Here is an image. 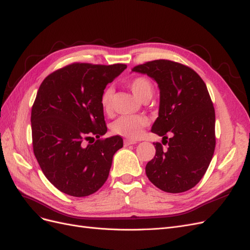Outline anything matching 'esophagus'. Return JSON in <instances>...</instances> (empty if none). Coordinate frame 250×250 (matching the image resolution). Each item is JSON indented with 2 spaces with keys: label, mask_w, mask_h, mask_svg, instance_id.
Instances as JSON below:
<instances>
[{
  "label": "esophagus",
  "mask_w": 250,
  "mask_h": 250,
  "mask_svg": "<svg viewBox=\"0 0 250 250\" xmlns=\"http://www.w3.org/2000/svg\"><path fill=\"white\" fill-rule=\"evenodd\" d=\"M135 143H137V142L130 141V140H125V141H124V146L127 147V146H130V145H134Z\"/></svg>",
  "instance_id": "esophagus-1"
}]
</instances>
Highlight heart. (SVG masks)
I'll use <instances>...</instances> for the list:
<instances>
[{"instance_id":"b5f03b06","label":"heart","mask_w":250,"mask_h":250,"mask_svg":"<svg viewBox=\"0 0 250 250\" xmlns=\"http://www.w3.org/2000/svg\"><path fill=\"white\" fill-rule=\"evenodd\" d=\"M132 93L141 101L149 100L153 95V84L146 77L134 78L129 84ZM112 90L111 88H105L100 98V104L103 111L107 112L110 109ZM149 121L144 116H122L118 118L111 124V130L121 137L130 140H138L142 137L144 128L147 127Z\"/></svg>"}]
</instances>
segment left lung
Here are the masks:
<instances>
[{
  "label": "left lung",
  "mask_w": 250,
  "mask_h": 250,
  "mask_svg": "<svg viewBox=\"0 0 250 250\" xmlns=\"http://www.w3.org/2000/svg\"><path fill=\"white\" fill-rule=\"evenodd\" d=\"M160 88L158 117L151 131L163 137L155 143V156L146 165V175L167 193H183L197 185L214 155L215 109L206 83L191 67L158 59L134 66ZM167 133H172L167 141Z\"/></svg>",
  "instance_id": "1"
}]
</instances>
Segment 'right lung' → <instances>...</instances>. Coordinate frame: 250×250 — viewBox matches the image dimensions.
<instances>
[{
  "label": "right lung",
  "mask_w": 250,
  "mask_h": 250,
  "mask_svg": "<svg viewBox=\"0 0 250 250\" xmlns=\"http://www.w3.org/2000/svg\"><path fill=\"white\" fill-rule=\"evenodd\" d=\"M126 67L72 63L41 84L31 111L33 151L44 176L60 192L85 197L106 181L123 139H100L107 131L100 98ZM94 135L96 142L86 146L84 141Z\"/></svg>",
  "instance_id": "obj_1"
}]
</instances>
